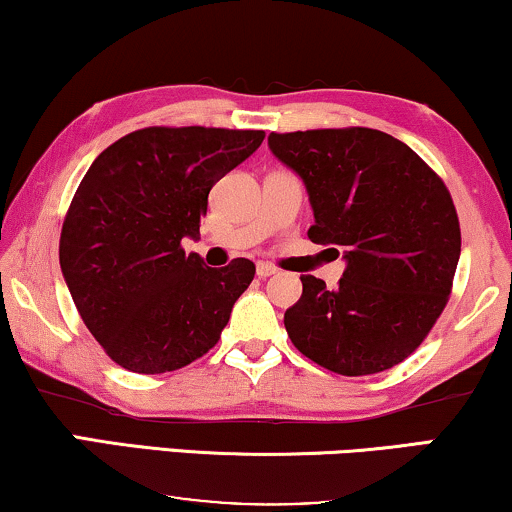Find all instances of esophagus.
Here are the masks:
<instances>
[{
    "instance_id": "obj_1",
    "label": "esophagus",
    "mask_w": 512,
    "mask_h": 512,
    "mask_svg": "<svg viewBox=\"0 0 512 512\" xmlns=\"http://www.w3.org/2000/svg\"><path fill=\"white\" fill-rule=\"evenodd\" d=\"M256 275L261 279L272 277V275H277V268H275V265H270V263H258L256 265Z\"/></svg>"
}]
</instances>
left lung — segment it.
Masks as SVG:
<instances>
[{
    "mask_svg": "<svg viewBox=\"0 0 512 512\" xmlns=\"http://www.w3.org/2000/svg\"><path fill=\"white\" fill-rule=\"evenodd\" d=\"M268 146L303 179L307 237L345 258L338 289L300 277L303 296L284 314L291 342L340 375L394 368L422 345L452 289L461 233L445 184L380 130L270 132Z\"/></svg>",
    "mask_w": 512,
    "mask_h": 512,
    "instance_id": "obj_1",
    "label": "left lung"
}]
</instances>
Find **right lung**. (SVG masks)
Masks as SVG:
<instances>
[{
    "label": "right lung",
    "mask_w": 512,
    "mask_h": 512,
    "mask_svg": "<svg viewBox=\"0 0 512 512\" xmlns=\"http://www.w3.org/2000/svg\"><path fill=\"white\" fill-rule=\"evenodd\" d=\"M263 130L144 128L104 149L83 177L60 235V268L83 324L125 370L184 368L221 338L254 263L216 270L200 240L212 186L244 163Z\"/></svg>",
    "instance_id": "right-lung-1"
}]
</instances>
